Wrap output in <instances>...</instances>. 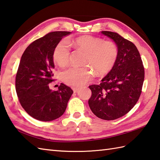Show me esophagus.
I'll return each mask as SVG.
<instances>
[{"label": "esophagus", "mask_w": 160, "mask_h": 160, "mask_svg": "<svg viewBox=\"0 0 160 160\" xmlns=\"http://www.w3.org/2000/svg\"><path fill=\"white\" fill-rule=\"evenodd\" d=\"M72 90L74 91V92H77V90H78V89H79V88H77V87H72Z\"/></svg>", "instance_id": "1"}]
</instances>
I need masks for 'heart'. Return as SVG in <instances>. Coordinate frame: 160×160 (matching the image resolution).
Listing matches in <instances>:
<instances>
[{"label":"heart","mask_w":160,"mask_h":160,"mask_svg":"<svg viewBox=\"0 0 160 160\" xmlns=\"http://www.w3.org/2000/svg\"><path fill=\"white\" fill-rule=\"evenodd\" d=\"M74 46L87 52L84 63L90 64L97 73L103 75L111 70L115 65L118 48L112 41L92 36H83L74 39ZM70 48L66 40L58 43L53 52L54 61L61 67L66 66L70 60ZM94 72L89 66H73L62 73V80L68 86L78 87L86 84L92 79Z\"/></svg>","instance_id":"obj_1"}]
</instances>
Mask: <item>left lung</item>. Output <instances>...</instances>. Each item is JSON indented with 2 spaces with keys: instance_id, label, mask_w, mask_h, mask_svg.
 Instances as JSON below:
<instances>
[{
  "instance_id": "1",
  "label": "left lung",
  "mask_w": 160,
  "mask_h": 160,
  "mask_svg": "<svg viewBox=\"0 0 160 160\" xmlns=\"http://www.w3.org/2000/svg\"><path fill=\"white\" fill-rule=\"evenodd\" d=\"M118 48L113 68L99 85L89 86L92 95L90 108L104 120L118 119L128 113L138 102L144 80V68L138 48L116 32L102 31Z\"/></svg>"
}]
</instances>
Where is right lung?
<instances>
[{
  "label": "right lung",
  "mask_w": 160,
  "mask_h": 160,
  "mask_svg": "<svg viewBox=\"0 0 160 160\" xmlns=\"http://www.w3.org/2000/svg\"><path fill=\"white\" fill-rule=\"evenodd\" d=\"M70 32H52L29 45L22 54L16 76V91L21 105L28 115L43 122L60 117L66 111L73 91L61 83L52 90L49 83L54 63L53 52L57 45Z\"/></svg>",
  "instance_id": "obj_1"
}]
</instances>
